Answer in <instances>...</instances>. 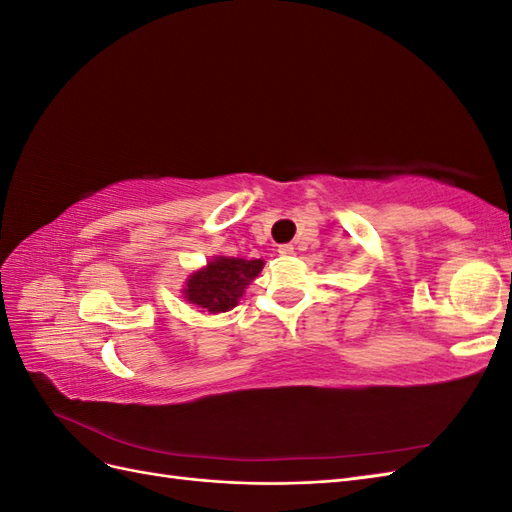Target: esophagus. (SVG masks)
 Wrapping results in <instances>:
<instances>
[{
  "label": "esophagus",
  "instance_id": "1",
  "mask_svg": "<svg viewBox=\"0 0 512 512\" xmlns=\"http://www.w3.org/2000/svg\"><path fill=\"white\" fill-rule=\"evenodd\" d=\"M277 254L284 256V258H286V256H292V254H294V247L288 245V243H286V245H280V247H277Z\"/></svg>",
  "mask_w": 512,
  "mask_h": 512
}]
</instances>
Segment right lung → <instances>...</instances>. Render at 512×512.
Returning <instances> with one entry per match:
<instances>
[{
  "instance_id": "obj_1",
  "label": "right lung",
  "mask_w": 512,
  "mask_h": 512,
  "mask_svg": "<svg viewBox=\"0 0 512 512\" xmlns=\"http://www.w3.org/2000/svg\"><path fill=\"white\" fill-rule=\"evenodd\" d=\"M265 267V260L254 258H228L215 256L207 267L194 271L183 288V297L188 303L200 307V312L222 314L228 312L243 297L258 273Z\"/></svg>"
}]
</instances>
